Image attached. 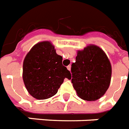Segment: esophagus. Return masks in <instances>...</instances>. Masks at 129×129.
<instances>
[{
	"instance_id": "obj_1",
	"label": "esophagus",
	"mask_w": 129,
	"mask_h": 129,
	"mask_svg": "<svg viewBox=\"0 0 129 129\" xmlns=\"http://www.w3.org/2000/svg\"><path fill=\"white\" fill-rule=\"evenodd\" d=\"M67 69H68L69 71H70V70H71V66H70V65L67 66Z\"/></svg>"
}]
</instances>
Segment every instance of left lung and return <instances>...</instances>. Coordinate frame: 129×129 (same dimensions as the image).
Instances as JSON below:
<instances>
[{"instance_id":"1","label":"left lung","mask_w":129,"mask_h":129,"mask_svg":"<svg viewBox=\"0 0 129 129\" xmlns=\"http://www.w3.org/2000/svg\"><path fill=\"white\" fill-rule=\"evenodd\" d=\"M71 72L74 88L84 100H97L110 85L111 64L104 51L96 46H88L78 51Z\"/></svg>"}]
</instances>
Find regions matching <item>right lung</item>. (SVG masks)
Wrapping results in <instances>:
<instances>
[{"mask_svg": "<svg viewBox=\"0 0 129 129\" xmlns=\"http://www.w3.org/2000/svg\"><path fill=\"white\" fill-rule=\"evenodd\" d=\"M62 62V56L49 42L38 43L31 48L23 64V80L31 96L39 100L50 98L65 78L71 79V73Z\"/></svg>", "mask_w": 129, "mask_h": 129, "instance_id": "1", "label": "right lung"}]
</instances>
